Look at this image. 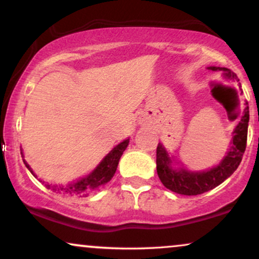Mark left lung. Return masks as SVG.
Instances as JSON below:
<instances>
[{"label": "left lung", "instance_id": "obj_1", "mask_svg": "<svg viewBox=\"0 0 259 259\" xmlns=\"http://www.w3.org/2000/svg\"><path fill=\"white\" fill-rule=\"evenodd\" d=\"M210 70H223L228 79L237 80L236 74L230 72L227 68L209 67ZM239 81V80H237ZM249 112L248 106L243 109L239 124L235 127L231 140L230 150L222 162L214 168L208 169L206 171H190L187 169H173L171 158L162 144L157 146V174L160 181L170 191L180 195L195 196L209 191L228 179L236 170L241 163L242 156L246 150L247 142Z\"/></svg>", "mask_w": 259, "mask_h": 259}]
</instances>
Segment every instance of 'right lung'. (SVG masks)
I'll return each instance as SVG.
<instances>
[{
  "instance_id": "add662e5",
  "label": "right lung",
  "mask_w": 259,
  "mask_h": 259,
  "mask_svg": "<svg viewBox=\"0 0 259 259\" xmlns=\"http://www.w3.org/2000/svg\"><path fill=\"white\" fill-rule=\"evenodd\" d=\"M127 145H129V139L124 140L123 142L117 145L111 152L107 154L105 158L101 160V163L97 165L96 169H94L90 174L86 175L82 179L73 181V183L68 184V185H52V184H45V185H46L47 189H51L55 192H57V194L73 196V197H86L91 191H95V190L99 189L100 186L105 185V184L112 179L115 170H117L121 154L125 151ZM24 163L26 168L31 171V174H34V171L31 170V168L29 167V164L25 160ZM34 177H36V175L34 174ZM42 183H45V181H42Z\"/></svg>"
}]
</instances>
